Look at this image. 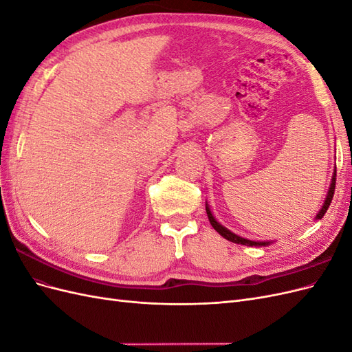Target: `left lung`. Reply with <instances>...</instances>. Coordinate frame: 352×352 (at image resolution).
Segmentation results:
<instances>
[{
    "instance_id": "left-lung-1",
    "label": "left lung",
    "mask_w": 352,
    "mask_h": 352,
    "mask_svg": "<svg viewBox=\"0 0 352 352\" xmlns=\"http://www.w3.org/2000/svg\"><path fill=\"white\" fill-rule=\"evenodd\" d=\"M335 184H336V172L333 173L332 184H330V188H329V192H327L324 204H323L322 210L318 211V214L316 216L317 220H320V219L324 216V212L327 211V208H329V206H330V202H332V198H333V194H335ZM206 210H207V216H208V220H210V223H211V226L214 228L225 239H228V241H230V242H235V243L248 245V247H263V245L265 247V245L270 243V242H255V241H250V239H245V238H241V236L235 235V233H232L230 230H228L226 228H223V226L220 225V223L216 221V219L212 217V214H211V211H210L208 206H206Z\"/></svg>"
}]
</instances>
